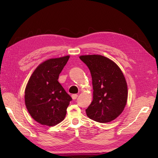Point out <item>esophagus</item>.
<instances>
[{"instance_id":"obj_1","label":"esophagus","mask_w":158,"mask_h":158,"mask_svg":"<svg viewBox=\"0 0 158 158\" xmlns=\"http://www.w3.org/2000/svg\"><path fill=\"white\" fill-rule=\"evenodd\" d=\"M72 98L73 99V100H75V99H77V96H78V95L77 94H72Z\"/></svg>"}]
</instances>
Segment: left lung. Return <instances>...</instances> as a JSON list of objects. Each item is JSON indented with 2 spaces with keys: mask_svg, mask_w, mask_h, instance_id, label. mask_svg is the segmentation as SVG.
I'll return each mask as SVG.
<instances>
[{
  "mask_svg": "<svg viewBox=\"0 0 158 158\" xmlns=\"http://www.w3.org/2000/svg\"><path fill=\"white\" fill-rule=\"evenodd\" d=\"M91 73L93 100L85 110L89 118L100 123L116 119L124 109L127 88L122 70L112 60L100 55L79 57Z\"/></svg>",
  "mask_w": 158,
  "mask_h": 158,
  "instance_id": "left-lung-1",
  "label": "left lung"
}]
</instances>
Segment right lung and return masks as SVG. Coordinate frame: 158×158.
Listing matches in <instances>:
<instances>
[{
	"label": "right lung",
	"instance_id": "1",
	"mask_svg": "<svg viewBox=\"0 0 158 158\" xmlns=\"http://www.w3.org/2000/svg\"><path fill=\"white\" fill-rule=\"evenodd\" d=\"M69 56L41 63L30 78L25 89V104L36 122L53 126L64 119L72 98L58 82Z\"/></svg>",
	"mask_w": 158,
	"mask_h": 158
}]
</instances>
